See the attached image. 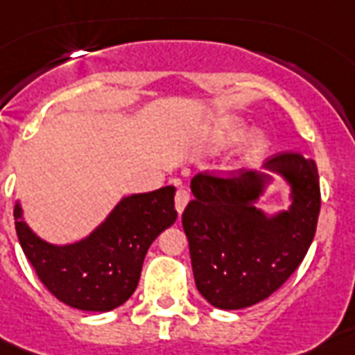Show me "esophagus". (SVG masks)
I'll use <instances>...</instances> for the list:
<instances>
[{
    "instance_id": "esophagus-1",
    "label": "esophagus",
    "mask_w": 355,
    "mask_h": 355,
    "mask_svg": "<svg viewBox=\"0 0 355 355\" xmlns=\"http://www.w3.org/2000/svg\"><path fill=\"white\" fill-rule=\"evenodd\" d=\"M189 200H191V194L187 191H183V189H180V191L175 192V211L178 213H183V209H185V205L189 203Z\"/></svg>"
}]
</instances>
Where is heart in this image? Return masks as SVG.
I'll return each mask as SVG.
<instances>
[{
  "mask_svg": "<svg viewBox=\"0 0 355 355\" xmlns=\"http://www.w3.org/2000/svg\"><path fill=\"white\" fill-rule=\"evenodd\" d=\"M241 129V123L237 120H227V122L220 123L216 128L213 140H215L216 146H224L226 142L235 137ZM266 150V140L261 133H248L246 137L239 140V144L233 150L232 157H230V164L232 166H243V164H250L257 161V159L265 153Z\"/></svg>",
  "mask_w": 355,
  "mask_h": 355,
  "instance_id": "1",
  "label": "heart"
}]
</instances>
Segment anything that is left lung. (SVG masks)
<instances>
[{
    "label": "left lung",
    "mask_w": 355,
    "mask_h": 355,
    "mask_svg": "<svg viewBox=\"0 0 355 355\" xmlns=\"http://www.w3.org/2000/svg\"><path fill=\"white\" fill-rule=\"evenodd\" d=\"M265 168L291 187V207L266 215L255 207L270 174H198L194 200L181 222L189 239L200 295L218 309H243L276 293L298 268L317 232L320 213L318 170L300 153H279Z\"/></svg>",
    "instance_id": "obj_1"
}]
</instances>
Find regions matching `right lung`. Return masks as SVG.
Segmentation results:
<instances>
[{
  "mask_svg": "<svg viewBox=\"0 0 355 355\" xmlns=\"http://www.w3.org/2000/svg\"><path fill=\"white\" fill-rule=\"evenodd\" d=\"M174 187L131 194L111 215L73 244H49L37 237L15 205V224L24 254L46 289L81 311H111L133 295L150 244L178 218Z\"/></svg>",
  "mask_w": 355,
  "mask_h": 355,
  "instance_id": "right-lung-1",
  "label": "right lung"
}]
</instances>
